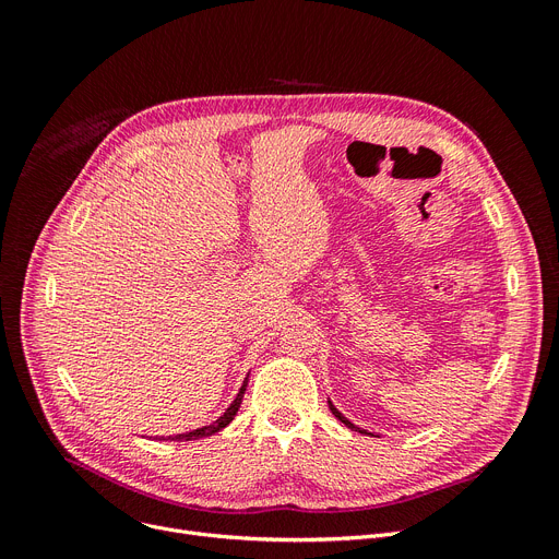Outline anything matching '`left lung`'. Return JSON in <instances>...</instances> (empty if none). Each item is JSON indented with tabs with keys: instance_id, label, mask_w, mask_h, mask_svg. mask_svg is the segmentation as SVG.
I'll return each instance as SVG.
<instances>
[{
	"instance_id": "1",
	"label": "left lung",
	"mask_w": 559,
	"mask_h": 559,
	"mask_svg": "<svg viewBox=\"0 0 559 559\" xmlns=\"http://www.w3.org/2000/svg\"><path fill=\"white\" fill-rule=\"evenodd\" d=\"M329 407H331V413H333V415H335V417H337V419H340V421H342V424H344L346 428H350V430H356V432H362V435H373V432H367L365 428H358L356 424H350V421H348V419H346V417H344V415L340 413V409H337V407L333 405V401H331V399H329Z\"/></svg>"
}]
</instances>
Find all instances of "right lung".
Masks as SVG:
<instances>
[{
	"label": "right lung",
	"mask_w": 559,
	"mask_h": 559,
	"mask_svg": "<svg viewBox=\"0 0 559 559\" xmlns=\"http://www.w3.org/2000/svg\"><path fill=\"white\" fill-rule=\"evenodd\" d=\"M247 383H249V373H247V378H245V383H242V388H240L238 396H235V399H233V403L224 409V415H222V417H217L215 421H211L209 426H201V428H194V430H188V432H179V435L160 437V439H174V442H188V439H203V437H211V435L219 432L222 428H226V426L235 419V415H238V409H240V405H242L245 390H247Z\"/></svg>",
	"instance_id": "right-lung-1"
}]
</instances>
